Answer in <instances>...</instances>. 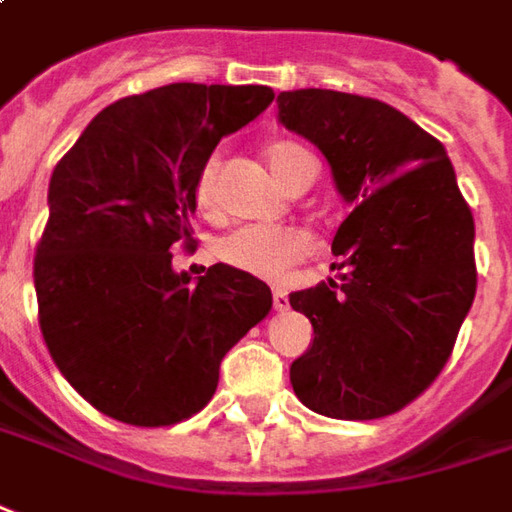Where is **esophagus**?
I'll return each mask as SVG.
<instances>
[{
	"instance_id": "obj_1",
	"label": "esophagus",
	"mask_w": 512,
	"mask_h": 512,
	"mask_svg": "<svg viewBox=\"0 0 512 512\" xmlns=\"http://www.w3.org/2000/svg\"><path fill=\"white\" fill-rule=\"evenodd\" d=\"M273 307H276L279 312H284L287 307H290V298H287V293H284L281 287H276V290H273Z\"/></svg>"
}]
</instances>
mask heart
I'll use <instances>...</instances> for the list:
<instances>
[{
	"mask_svg": "<svg viewBox=\"0 0 512 512\" xmlns=\"http://www.w3.org/2000/svg\"><path fill=\"white\" fill-rule=\"evenodd\" d=\"M264 154L281 183H287L290 188H307L318 174L315 157L293 140H276L267 146ZM216 171H219L216 157L205 160L194 185V200L202 211L216 208ZM310 250L312 242L307 233L281 225H242L216 242V256L228 267L267 281L284 279L293 264L310 256Z\"/></svg>",
	"mask_w": 512,
	"mask_h": 512,
	"instance_id": "1",
	"label": "heart"
}]
</instances>
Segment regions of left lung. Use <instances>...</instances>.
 <instances>
[{
    "mask_svg": "<svg viewBox=\"0 0 512 512\" xmlns=\"http://www.w3.org/2000/svg\"><path fill=\"white\" fill-rule=\"evenodd\" d=\"M276 104L352 205L332 239L341 281L290 296L315 332L290 366L293 392L335 420L386 417L434 383L471 310V208L445 146L394 106L332 89L281 92Z\"/></svg>",
    "mask_w": 512,
    "mask_h": 512,
    "instance_id": "obj_1",
    "label": "left lung"
}]
</instances>
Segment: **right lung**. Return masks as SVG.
<instances>
[{"mask_svg":"<svg viewBox=\"0 0 512 512\" xmlns=\"http://www.w3.org/2000/svg\"><path fill=\"white\" fill-rule=\"evenodd\" d=\"M273 101L262 84H168L98 112L50 177L33 279L58 372L106 417L143 428L197 414L219 363L273 307L256 276L214 264L191 281L194 185L216 143Z\"/></svg>","mask_w":512,"mask_h":512,"instance_id":"add662e5","label":"right lung"}]
</instances>
